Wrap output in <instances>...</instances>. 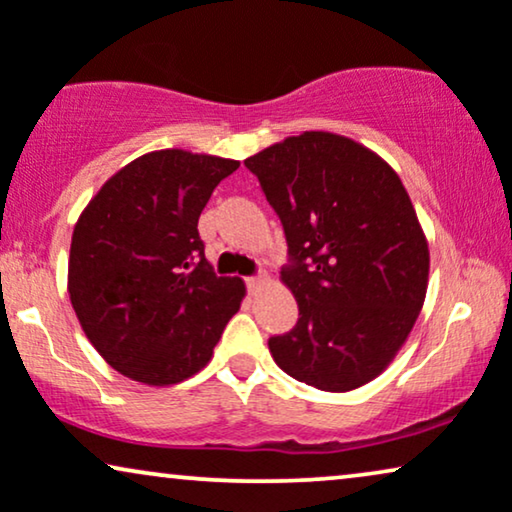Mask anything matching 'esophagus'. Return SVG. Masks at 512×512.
I'll return each instance as SVG.
<instances>
[{
  "label": "esophagus",
  "mask_w": 512,
  "mask_h": 512,
  "mask_svg": "<svg viewBox=\"0 0 512 512\" xmlns=\"http://www.w3.org/2000/svg\"><path fill=\"white\" fill-rule=\"evenodd\" d=\"M262 283H264V276H262V274H257V276H248V278H245V285H248V290H257V288H260Z\"/></svg>",
  "instance_id": "esophagus-1"
}]
</instances>
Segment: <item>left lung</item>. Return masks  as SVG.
<instances>
[{"instance_id": "1", "label": "left lung", "mask_w": 512, "mask_h": 512, "mask_svg": "<svg viewBox=\"0 0 512 512\" xmlns=\"http://www.w3.org/2000/svg\"><path fill=\"white\" fill-rule=\"evenodd\" d=\"M288 241L297 325L269 339L276 365L320 391L372 381L426 297L428 243L403 182L349 138L306 131L245 159Z\"/></svg>"}]
</instances>
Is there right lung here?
<instances>
[{
  "mask_svg": "<svg viewBox=\"0 0 512 512\" xmlns=\"http://www.w3.org/2000/svg\"><path fill=\"white\" fill-rule=\"evenodd\" d=\"M238 161L161 149L112 175L72 234L67 290L114 370L149 386L206 367L241 306V278L217 276L199 236L201 210Z\"/></svg>",
  "mask_w": 512,
  "mask_h": 512,
  "instance_id": "add662e5",
  "label": "right lung"
}]
</instances>
